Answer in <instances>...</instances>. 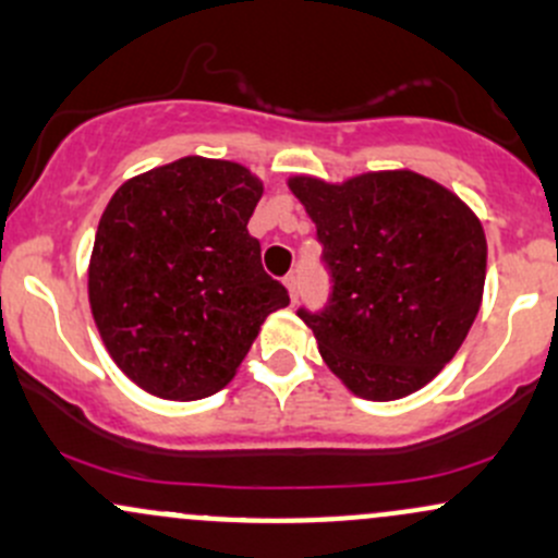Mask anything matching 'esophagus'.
I'll use <instances>...</instances> for the list:
<instances>
[{
    "mask_svg": "<svg viewBox=\"0 0 558 558\" xmlns=\"http://www.w3.org/2000/svg\"><path fill=\"white\" fill-rule=\"evenodd\" d=\"M283 283H286V289H289L291 302H296V299H299V278H296V275H293V272L286 275Z\"/></svg>",
    "mask_w": 558,
    "mask_h": 558,
    "instance_id": "34e87169",
    "label": "esophagus"
}]
</instances>
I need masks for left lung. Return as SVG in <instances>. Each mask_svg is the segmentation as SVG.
<instances>
[{
	"label": "left lung",
	"mask_w": 558,
	"mask_h": 558,
	"mask_svg": "<svg viewBox=\"0 0 558 558\" xmlns=\"http://www.w3.org/2000/svg\"><path fill=\"white\" fill-rule=\"evenodd\" d=\"M323 243L330 299L299 310L323 360L352 395L400 400L456 357L482 304L487 241L480 217L410 169L333 182L296 174Z\"/></svg>",
	"instance_id": "1"
}]
</instances>
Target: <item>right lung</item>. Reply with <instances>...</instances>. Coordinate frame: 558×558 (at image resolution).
I'll use <instances>...</instances> for the list:
<instances>
[{"instance_id":"1","label":"right lung","mask_w":558,"mask_h":558,"mask_svg":"<svg viewBox=\"0 0 558 558\" xmlns=\"http://www.w3.org/2000/svg\"><path fill=\"white\" fill-rule=\"evenodd\" d=\"M265 185L235 161L185 156L113 193L89 256V307L113 363L163 400L235 376L289 291L262 269L248 219Z\"/></svg>"}]
</instances>
